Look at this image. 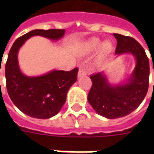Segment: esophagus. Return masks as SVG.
Here are the masks:
<instances>
[{
    "label": "esophagus",
    "mask_w": 154,
    "mask_h": 154,
    "mask_svg": "<svg viewBox=\"0 0 154 154\" xmlns=\"http://www.w3.org/2000/svg\"><path fill=\"white\" fill-rule=\"evenodd\" d=\"M87 75V72L86 71L83 69H80L79 72H78V77H84V76H86Z\"/></svg>",
    "instance_id": "1"
}]
</instances>
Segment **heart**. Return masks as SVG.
Masks as SVG:
<instances>
[{"label": "heart", "mask_w": 154, "mask_h": 154, "mask_svg": "<svg viewBox=\"0 0 154 154\" xmlns=\"http://www.w3.org/2000/svg\"><path fill=\"white\" fill-rule=\"evenodd\" d=\"M102 48H101L100 47ZM101 49V54L102 55H105L107 53H109L111 51L112 46L109 42H105L104 44L101 45V40L97 39V38H92L87 42L85 45L84 47V50L85 53H95V52L98 51L99 49Z\"/></svg>", "instance_id": "heart-1"}]
</instances>
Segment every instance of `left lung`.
I'll list each match as a JSON object with an SVG mask.
<instances>
[{"label": "left lung", "mask_w": 154, "mask_h": 154, "mask_svg": "<svg viewBox=\"0 0 154 154\" xmlns=\"http://www.w3.org/2000/svg\"><path fill=\"white\" fill-rule=\"evenodd\" d=\"M113 36L117 42L115 53H131L136 66L125 84L112 85L101 72L90 75L88 101L99 115L109 119L125 117L138 107L148 92L149 77V61L143 47L131 37L118 33Z\"/></svg>", "instance_id": "1"}]
</instances>
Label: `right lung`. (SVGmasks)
I'll return each instance as SVG.
<instances>
[{
    "mask_svg": "<svg viewBox=\"0 0 154 154\" xmlns=\"http://www.w3.org/2000/svg\"><path fill=\"white\" fill-rule=\"evenodd\" d=\"M64 34L65 29L32 30L16 40L9 50L5 65L7 91L13 104L29 117L48 119L57 114L65 103L69 89L77 82L78 69L53 70L39 77H27L19 68L18 50L33 36L57 41Z\"/></svg>",
    "mask_w": 154,
    "mask_h": 154,
    "instance_id": "1",
    "label": "right lung"
}]
</instances>
